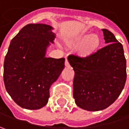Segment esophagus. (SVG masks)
<instances>
[{
	"instance_id": "obj_1",
	"label": "esophagus",
	"mask_w": 129,
	"mask_h": 129,
	"mask_svg": "<svg viewBox=\"0 0 129 129\" xmlns=\"http://www.w3.org/2000/svg\"><path fill=\"white\" fill-rule=\"evenodd\" d=\"M65 66H66V67H69V66H70L69 63V61H68L67 59H66V60H65Z\"/></svg>"
}]
</instances>
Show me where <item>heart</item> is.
<instances>
[{
  "instance_id": "heart-1",
  "label": "heart",
  "mask_w": 129,
  "mask_h": 129,
  "mask_svg": "<svg viewBox=\"0 0 129 129\" xmlns=\"http://www.w3.org/2000/svg\"><path fill=\"white\" fill-rule=\"evenodd\" d=\"M86 32H81L69 42V45L77 46L81 43L77 48V55L82 58H87L96 52L100 44L99 35L94 33L86 36Z\"/></svg>"
}]
</instances>
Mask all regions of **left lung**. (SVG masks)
Returning a JSON list of instances; mask_svg holds the SVG:
<instances>
[{
  "label": "left lung",
  "instance_id": "8db88e82",
  "mask_svg": "<svg viewBox=\"0 0 129 129\" xmlns=\"http://www.w3.org/2000/svg\"><path fill=\"white\" fill-rule=\"evenodd\" d=\"M102 31L106 46L87 58L68 57L75 71L73 97L75 103L90 111L108 108L119 97L126 80L123 45L110 31Z\"/></svg>",
  "mask_w": 129,
  "mask_h": 129
}]
</instances>
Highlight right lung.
<instances>
[{"label":"right lung","instance_id":"1","mask_svg":"<svg viewBox=\"0 0 129 129\" xmlns=\"http://www.w3.org/2000/svg\"><path fill=\"white\" fill-rule=\"evenodd\" d=\"M50 25L31 23L11 41L4 64L6 91L19 106L40 109L49 98V88L64 69L65 59L46 57L56 35Z\"/></svg>","mask_w":129,"mask_h":129}]
</instances>
